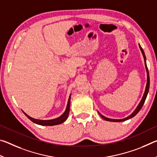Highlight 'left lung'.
<instances>
[{"label": "left lung", "mask_w": 157, "mask_h": 157, "mask_svg": "<svg viewBox=\"0 0 157 157\" xmlns=\"http://www.w3.org/2000/svg\"><path fill=\"white\" fill-rule=\"evenodd\" d=\"M139 48H140V51H141L142 54H143V58H144V61H145V68H146V72H147V84H146V86H145V92H144V94H143V98L141 100H140V103L139 104V105L137 106V107L136 108V109H135L133 112L130 114L129 116H128L127 117H126V118H123V119H112V118H107V117L104 116L103 115H102L99 111H98V113L100 114V116L102 117V118L104 119V120L107 121H111V122H123V121H127V120H129V119L133 118V117H134L136 115V114L139 112V111L140 110V109L142 108V107L143 106V105H144V102L145 101V99L146 98H147V94H148V91H149V88H150V75H149V72H148V69H147V63H146V57H145V52L144 51H143V48H141V46H140V45L139 44Z\"/></svg>", "instance_id": "left-lung-1"}]
</instances>
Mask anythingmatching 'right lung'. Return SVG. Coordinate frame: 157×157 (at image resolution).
Returning <instances> with one entry per match:
<instances>
[{"instance_id": "add662e5", "label": "right lung", "mask_w": 157, "mask_h": 157, "mask_svg": "<svg viewBox=\"0 0 157 157\" xmlns=\"http://www.w3.org/2000/svg\"><path fill=\"white\" fill-rule=\"evenodd\" d=\"M71 95L68 98L67 106H66V110L62 115L59 117H58L57 118L51 119V120H40V119H36L34 118H32L30 116H28L27 113H25L24 111H23V112L24 113L25 115L30 119L31 121H33V123H36L37 124H40V125H44V126H53V125H57V124H59L63 123L66 119L68 118L69 111H70V103H71Z\"/></svg>"}]
</instances>
